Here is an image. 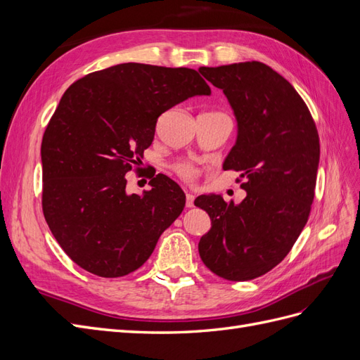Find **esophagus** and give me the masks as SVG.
Masks as SVG:
<instances>
[{
  "label": "esophagus",
  "mask_w": 360,
  "mask_h": 360,
  "mask_svg": "<svg viewBox=\"0 0 360 360\" xmlns=\"http://www.w3.org/2000/svg\"><path fill=\"white\" fill-rule=\"evenodd\" d=\"M193 200H195V197L192 193H186V207H193Z\"/></svg>",
  "instance_id": "34e87169"
}]
</instances>
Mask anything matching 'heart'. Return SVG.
<instances>
[{
  "label": "heart",
  "instance_id": "1",
  "mask_svg": "<svg viewBox=\"0 0 360 360\" xmlns=\"http://www.w3.org/2000/svg\"><path fill=\"white\" fill-rule=\"evenodd\" d=\"M179 172H180L181 177L188 179V180H193L195 177L198 176V169L195 168V167H192V165H189V163H184V165H180L179 167Z\"/></svg>",
  "mask_w": 360,
  "mask_h": 360
}]
</instances>
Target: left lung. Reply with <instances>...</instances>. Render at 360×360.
<instances>
[{"instance_id":"8db88e82","label":"left lung","mask_w":360,"mask_h":360,"mask_svg":"<svg viewBox=\"0 0 360 360\" xmlns=\"http://www.w3.org/2000/svg\"><path fill=\"white\" fill-rule=\"evenodd\" d=\"M221 89L237 122L224 169L240 172L242 202L200 195L210 216L198 243L202 263L228 281H249L279 264L308 222L320 162L317 127L294 86L259 61L200 68Z\"/></svg>"}]
</instances>
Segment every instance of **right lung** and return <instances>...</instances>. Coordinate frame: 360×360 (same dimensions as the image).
I'll return each mask as SVG.
<instances>
[{
	"mask_svg": "<svg viewBox=\"0 0 360 360\" xmlns=\"http://www.w3.org/2000/svg\"><path fill=\"white\" fill-rule=\"evenodd\" d=\"M210 94L197 70L139 63L93 72L63 94L41 141V205L51 233L79 267L118 278L150 258L186 195L163 174L143 195L127 193L126 172L153 143L162 112Z\"/></svg>",
	"mask_w": 360,
	"mask_h": 360,
	"instance_id": "add662e5",
	"label": "right lung"
}]
</instances>
